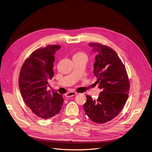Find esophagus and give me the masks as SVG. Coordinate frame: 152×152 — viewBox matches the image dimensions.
Instances as JSON below:
<instances>
[{
	"mask_svg": "<svg viewBox=\"0 0 152 152\" xmlns=\"http://www.w3.org/2000/svg\"><path fill=\"white\" fill-rule=\"evenodd\" d=\"M77 94V93L75 92V91H70L67 93H66L65 94V96L66 97H72V96H73Z\"/></svg>",
	"mask_w": 152,
	"mask_h": 152,
	"instance_id": "esophagus-1",
	"label": "esophagus"
}]
</instances>
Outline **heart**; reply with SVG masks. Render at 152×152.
Listing matches in <instances>:
<instances>
[{
	"label": "heart",
	"instance_id": "obj_1",
	"mask_svg": "<svg viewBox=\"0 0 152 152\" xmlns=\"http://www.w3.org/2000/svg\"><path fill=\"white\" fill-rule=\"evenodd\" d=\"M73 58H79V59H87V56L85 53L83 52H77L75 55H74Z\"/></svg>",
	"mask_w": 152,
	"mask_h": 152
}]
</instances>
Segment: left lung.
I'll return each mask as SVG.
<instances>
[{
	"mask_svg": "<svg viewBox=\"0 0 152 152\" xmlns=\"http://www.w3.org/2000/svg\"><path fill=\"white\" fill-rule=\"evenodd\" d=\"M97 54L94 63V75L101 90L96 100L86 95L84 110L96 123H104L118 116L128 98L130 83L126 67L116 52L98 43H89Z\"/></svg>",
	"mask_w": 152,
	"mask_h": 152,
	"instance_id": "8db88e82",
	"label": "left lung"
}]
</instances>
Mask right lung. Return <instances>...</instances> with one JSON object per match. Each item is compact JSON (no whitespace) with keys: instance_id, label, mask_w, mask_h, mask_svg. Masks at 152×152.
I'll use <instances>...</instances> for the list:
<instances>
[{"instance_id":"right-lung-1","label":"right lung","mask_w":152,"mask_h":152,"mask_svg":"<svg viewBox=\"0 0 152 152\" xmlns=\"http://www.w3.org/2000/svg\"><path fill=\"white\" fill-rule=\"evenodd\" d=\"M59 45L47 46L34 51L20 70L19 86L23 99L38 117L46 119L58 114L63 99L57 92L48 91V81L53 77L55 55Z\"/></svg>"}]
</instances>
